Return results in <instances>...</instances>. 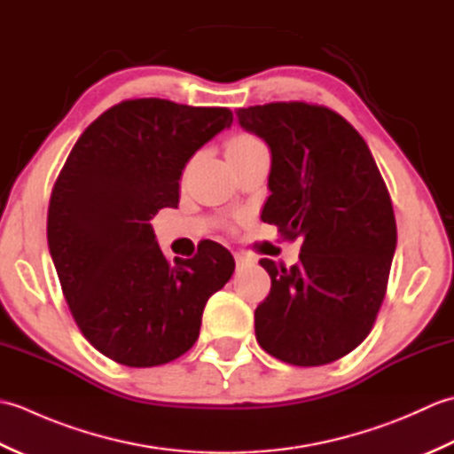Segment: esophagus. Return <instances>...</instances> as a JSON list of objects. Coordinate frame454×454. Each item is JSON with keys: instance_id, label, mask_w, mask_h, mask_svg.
Listing matches in <instances>:
<instances>
[{"instance_id": "obj_1", "label": "esophagus", "mask_w": 454, "mask_h": 454, "mask_svg": "<svg viewBox=\"0 0 454 454\" xmlns=\"http://www.w3.org/2000/svg\"><path fill=\"white\" fill-rule=\"evenodd\" d=\"M234 259H236L238 265H252V263L255 262V259H254L252 255L242 254V252H236V254H234Z\"/></svg>"}]
</instances>
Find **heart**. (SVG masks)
I'll return each instance as SVG.
<instances>
[{
	"label": "heart",
	"instance_id": "obj_1",
	"mask_svg": "<svg viewBox=\"0 0 454 454\" xmlns=\"http://www.w3.org/2000/svg\"><path fill=\"white\" fill-rule=\"evenodd\" d=\"M262 140L252 137V134H239V137L232 138L228 148H246V146H254V144H259Z\"/></svg>",
	"mask_w": 454,
	"mask_h": 454
}]
</instances>
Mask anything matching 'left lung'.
<instances>
[{
    "label": "left lung",
    "mask_w": 454,
    "mask_h": 454,
    "mask_svg": "<svg viewBox=\"0 0 454 454\" xmlns=\"http://www.w3.org/2000/svg\"><path fill=\"white\" fill-rule=\"evenodd\" d=\"M242 129L271 148L262 218L302 238L293 267L262 259L271 291L255 337L278 361L320 366L371 333L387 294L396 218L372 153L341 114L304 101L238 109Z\"/></svg>",
    "instance_id": "left-lung-1"
}]
</instances>
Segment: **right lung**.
I'll list each match as a JSON object with an SVG mask.
<instances>
[{
  "label": "right lung",
  "instance_id": "add662e5",
  "mask_svg": "<svg viewBox=\"0 0 454 454\" xmlns=\"http://www.w3.org/2000/svg\"><path fill=\"white\" fill-rule=\"evenodd\" d=\"M232 121L226 107L122 101L83 130L54 183L46 238L64 298L85 340L114 363L144 369L187 353L207 301L234 273L216 242L168 262L150 224L177 207L192 153Z\"/></svg>",
  "mask_w": 454,
  "mask_h": 454
}]
</instances>
